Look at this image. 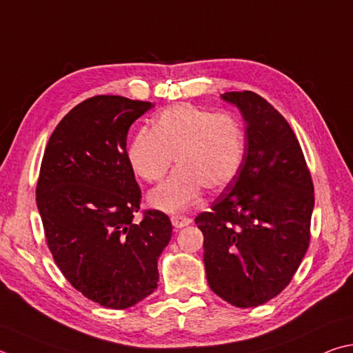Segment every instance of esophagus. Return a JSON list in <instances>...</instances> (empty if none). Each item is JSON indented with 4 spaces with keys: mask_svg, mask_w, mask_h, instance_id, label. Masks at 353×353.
Instances as JSON below:
<instances>
[{
    "mask_svg": "<svg viewBox=\"0 0 353 353\" xmlns=\"http://www.w3.org/2000/svg\"><path fill=\"white\" fill-rule=\"evenodd\" d=\"M171 222H172V227H174V228H183V227L190 225L191 219L187 216H172Z\"/></svg>",
    "mask_w": 353,
    "mask_h": 353,
    "instance_id": "34e87169",
    "label": "esophagus"
}]
</instances>
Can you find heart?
Masks as SVG:
<instances>
[{
  "instance_id": "b5f03b06",
  "label": "heart",
  "mask_w": 353,
  "mask_h": 353,
  "mask_svg": "<svg viewBox=\"0 0 353 353\" xmlns=\"http://www.w3.org/2000/svg\"><path fill=\"white\" fill-rule=\"evenodd\" d=\"M243 132L228 114L182 105L160 112L152 130L140 128L126 157L139 177L159 181L176 157L179 168L148 193V203L165 213H181L201 199L203 188L221 191L242 165Z\"/></svg>"
}]
</instances>
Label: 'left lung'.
Returning a JSON list of instances; mask_svg holds the SVG:
<instances>
[{"instance_id":"1","label":"left lung","mask_w":353,"mask_h":353,"mask_svg":"<svg viewBox=\"0 0 353 353\" xmlns=\"http://www.w3.org/2000/svg\"><path fill=\"white\" fill-rule=\"evenodd\" d=\"M245 121L247 143L233 182L196 217L207 281L236 307H256L290 283L309 248L313 183L290 125L252 91L225 92Z\"/></svg>"}]
</instances>
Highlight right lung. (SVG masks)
I'll list each match as a JSON object with an SVG mask.
<instances>
[{
	"mask_svg": "<svg viewBox=\"0 0 353 353\" xmlns=\"http://www.w3.org/2000/svg\"><path fill=\"white\" fill-rule=\"evenodd\" d=\"M150 101L97 95L70 110L44 151L37 207L48 247L77 290L108 309H128L156 290L170 217L146 211L126 157L131 125Z\"/></svg>",
	"mask_w": 353,
	"mask_h": 353,
	"instance_id": "right-lung-1",
	"label": "right lung"
}]
</instances>
